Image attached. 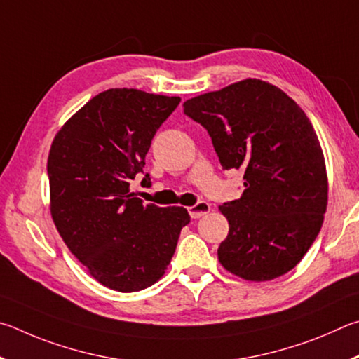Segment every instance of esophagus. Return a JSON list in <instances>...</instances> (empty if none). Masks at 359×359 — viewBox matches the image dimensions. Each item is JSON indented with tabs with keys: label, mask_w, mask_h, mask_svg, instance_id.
<instances>
[{
	"label": "esophagus",
	"mask_w": 359,
	"mask_h": 359,
	"mask_svg": "<svg viewBox=\"0 0 359 359\" xmlns=\"http://www.w3.org/2000/svg\"><path fill=\"white\" fill-rule=\"evenodd\" d=\"M187 210H189V215H191L192 219H198V217H202L205 215H208L211 206H210V203H206V202H198L197 205H194Z\"/></svg>",
	"instance_id": "obj_1"
}]
</instances>
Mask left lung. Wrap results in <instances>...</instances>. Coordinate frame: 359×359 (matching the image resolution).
Here are the masks:
<instances>
[{
  "instance_id": "8db88e82",
  "label": "left lung",
  "mask_w": 359,
  "mask_h": 359,
  "mask_svg": "<svg viewBox=\"0 0 359 359\" xmlns=\"http://www.w3.org/2000/svg\"><path fill=\"white\" fill-rule=\"evenodd\" d=\"M208 130L225 170L244 172V192L219 206L229 235L219 263L244 280L293 269L322 229L328 205L325 156L312 123L280 88L246 79L184 102Z\"/></svg>"
}]
</instances>
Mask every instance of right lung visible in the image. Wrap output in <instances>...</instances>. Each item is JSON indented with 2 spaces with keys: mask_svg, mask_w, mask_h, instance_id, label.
I'll return each mask as SVG.
<instances>
[{
  "mask_svg": "<svg viewBox=\"0 0 359 359\" xmlns=\"http://www.w3.org/2000/svg\"><path fill=\"white\" fill-rule=\"evenodd\" d=\"M180 102L111 88L75 111L50 147L55 227L86 271L111 290L130 293L156 284L191 222L183 206L143 205L129 187L143 172L156 130Z\"/></svg>",
  "mask_w": 359,
  "mask_h": 359,
  "instance_id": "1",
  "label": "right lung"
}]
</instances>
